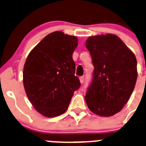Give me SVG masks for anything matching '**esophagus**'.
<instances>
[{"instance_id": "esophagus-1", "label": "esophagus", "mask_w": 146, "mask_h": 146, "mask_svg": "<svg viewBox=\"0 0 146 146\" xmlns=\"http://www.w3.org/2000/svg\"><path fill=\"white\" fill-rule=\"evenodd\" d=\"M80 83H83V82H84V77H83V76H82V77H80Z\"/></svg>"}]
</instances>
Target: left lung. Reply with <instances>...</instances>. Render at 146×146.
I'll use <instances>...</instances> for the list:
<instances>
[{"mask_svg": "<svg viewBox=\"0 0 146 146\" xmlns=\"http://www.w3.org/2000/svg\"><path fill=\"white\" fill-rule=\"evenodd\" d=\"M86 46L94 71L85 100L93 113L112 116L122 110L133 91L138 76L136 58L113 34L90 36Z\"/></svg>", "mask_w": 146, "mask_h": 146, "instance_id": "obj_1", "label": "left lung"}]
</instances>
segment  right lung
<instances>
[{
    "mask_svg": "<svg viewBox=\"0 0 146 146\" xmlns=\"http://www.w3.org/2000/svg\"><path fill=\"white\" fill-rule=\"evenodd\" d=\"M77 46L76 36L55 31L42 39L27 57L24 88L34 108L43 116L64 113L74 91L80 88L73 60Z\"/></svg>",
    "mask_w": 146,
    "mask_h": 146,
    "instance_id": "add662e5",
    "label": "right lung"
}]
</instances>
